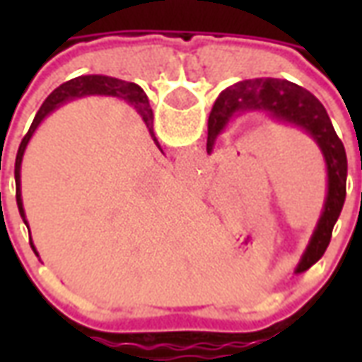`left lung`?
Instances as JSON below:
<instances>
[{
    "label": "left lung",
    "instance_id": "8db88e82",
    "mask_svg": "<svg viewBox=\"0 0 362 362\" xmlns=\"http://www.w3.org/2000/svg\"><path fill=\"white\" fill-rule=\"evenodd\" d=\"M243 114H266L275 122L298 127L310 135L322 151L326 163L327 192L316 228L295 272H306L326 252L332 230L345 204L347 184V155L341 139L335 134L324 104L310 90L287 79H246L223 90L213 104L207 119V153H213L215 141L227 126Z\"/></svg>",
    "mask_w": 362,
    "mask_h": 362
}]
</instances>
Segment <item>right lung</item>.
I'll use <instances>...</instances> for the list:
<instances>
[{
  "label": "right lung",
  "instance_id": "1",
  "mask_svg": "<svg viewBox=\"0 0 362 362\" xmlns=\"http://www.w3.org/2000/svg\"><path fill=\"white\" fill-rule=\"evenodd\" d=\"M116 96V98H124L127 104H132L137 114H141L145 126L149 127V134L153 137V129H151V124H153V110L149 108V98L143 93V89L135 83L122 81V79H116V77H108V75H81V77H75V79H69L64 85H59L58 89L52 90L50 96L44 100V104L40 106V110L36 112L35 119H33V126L27 132V135L23 137V141L19 145V151H17V158H15V184H17V207H19V213L25 225L28 228L27 215H25V209H23V197H21V163H23V155H25V149H27L30 137L36 132V127L42 124V119L54 112L56 108H59L62 104L69 103V100H75V98H83V96ZM155 139V137H153ZM157 143V139H155ZM158 145V143H157ZM160 149V147H158ZM30 248L36 252L35 244H33V238H30Z\"/></svg>",
  "mask_w": 362,
  "mask_h": 362
}]
</instances>
